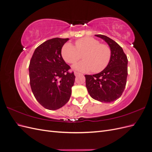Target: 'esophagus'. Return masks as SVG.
Returning <instances> with one entry per match:
<instances>
[{"label": "esophagus", "instance_id": "34e87169", "mask_svg": "<svg viewBox=\"0 0 152 152\" xmlns=\"http://www.w3.org/2000/svg\"><path fill=\"white\" fill-rule=\"evenodd\" d=\"M80 73H79V72H74V75H75V76H77V75H80Z\"/></svg>", "mask_w": 152, "mask_h": 152}]
</instances>
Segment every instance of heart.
<instances>
[{"instance_id": "1", "label": "heart", "mask_w": 152, "mask_h": 152, "mask_svg": "<svg viewBox=\"0 0 152 152\" xmlns=\"http://www.w3.org/2000/svg\"><path fill=\"white\" fill-rule=\"evenodd\" d=\"M76 48L70 43H66L61 49V56L66 62L73 64L83 53L84 60L75 63L73 68L80 72H87L93 70L94 73L103 71L108 66L112 56V50L107 44L90 37L76 41Z\"/></svg>"}]
</instances>
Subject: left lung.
<instances>
[{
  "label": "left lung",
  "mask_w": 152,
  "mask_h": 152,
  "mask_svg": "<svg viewBox=\"0 0 152 152\" xmlns=\"http://www.w3.org/2000/svg\"><path fill=\"white\" fill-rule=\"evenodd\" d=\"M107 42L112 50L111 59L103 71L85 75L86 86L91 98L103 103H111L121 96L127 77V58L122 48L103 35H95Z\"/></svg>",
  "instance_id": "obj_1"
}]
</instances>
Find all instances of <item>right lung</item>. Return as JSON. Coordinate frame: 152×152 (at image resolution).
I'll use <instances>...</instances> for the list:
<instances>
[{"label":"right lung","mask_w":152,"mask_h":152,"mask_svg":"<svg viewBox=\"0 0 152 152\" xmlns=\"http://www.w3.org/2000/svg\"><path fill=\"white\" fill-rule=\"evenodd\" d=\"M69 39L54 38L37 48L29 65L31 89L37 102L45 108L55 110L70 99L75 77L68 72L61 49Z\"/></svg>","instance_id":"add662e5"}]
</instances>
